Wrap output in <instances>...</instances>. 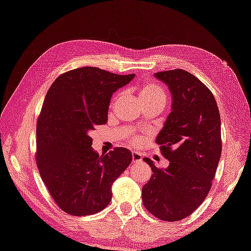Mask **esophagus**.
Masks as SVG:
<instances>
[{"instance_id":"1","label":"esophagus","mask_w":251,"mask_h":251,"mask_svg":"<svg viewBox=\"0 0 251 251\" xmlns=\"http://www.w3.org/2000/svg\"><path fill=\"white\" fill-rule=\"evenodd\" d=\"M132 158H133V162H135V163L142 162V155L140 153H137V152L132 153Z\"/></svg>"}]
</instances>
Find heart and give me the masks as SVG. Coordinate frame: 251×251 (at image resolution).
<instances>
[{
    "mask_svg": "<svg viewBox=\"0 0 251 251\" xmlns=\"http://www.w3.org/2000/svg\"><path fill=\"white\" fill-rule=\"evenodd\" d=\"M138 96H140V99L142 102H146V101H153V100H162V101H166V95L164 93L160 86L157 85L156 82L154 81H146L145 83L140 87L138 89ZM118 96H115L113 99H111L110 105L113 106L114 102L116 101V99ZM140 143V140L137 137H133L132 138V144L133 145H137Z\"/></svg>",
    "mask_w": 251,
    "mask_h": 251,
    "instance_id": "obj_1",
    "label": "heart"
}]
</instances>
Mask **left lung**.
<instances>
[{
    "mask_svg": "<svg viewBox=\"0 0 251 251\" xmlns=\"http://www.w3.org/2000/svg\"><path fill=\"white\" fill-rule=\"evenodd\" d=\"M172 95V109L155 143L170 164L152 169L143 186L147 211L163 221L189 217L208 196L221 156V121L211 91L192 74L174 69L154 74Z\"/></svg>",
    "mask_w": 251,
    "mask_h": 251,
    "instance_id": "obj_1",
    "label": "left lung"
}]
</instances>
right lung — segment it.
Listing matches in <instances>:
<instances>
[{
  "mask_svg": "<svg viewBox=\"0 0 251 251\" xmlns=\"http://www.w3.org/2000/svg\"><path fill=\"white\" fill-rule=\"evenodd\" d=\"M135 75L96 67L62 74L48 90L37 124V165L51 197L71 216H90L111 200V185L132 162L125 147L94 151L89 132L107 123L111 96Z\"/></svg>",
  "mask_w": 251,
  "mask_h": 251,
  "instance_id": "obj_1",
  "label": "right lung"
}]
</instances>
